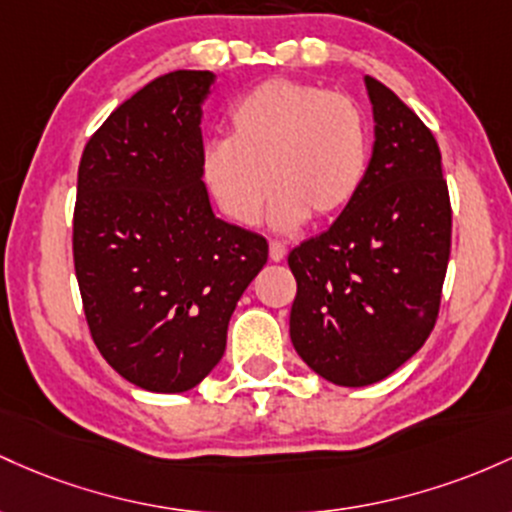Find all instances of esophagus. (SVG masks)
<instances>
[{"instance_id": "obj_1", "label": "esophagus", "mask_w": 512, "mask_h": 512, "mask_svg": "<svg viewBox=\"0 0 512 512\" xmlns=\"http://www.w3.org/2000/svg\"><path fill=\"white\" fill-rule=\"evenodd\" d=\"M285 246L283 244H278V241H271V244H268V256H271V261L273 263H280L285 258Z\"/></svg>"}]
</instances>
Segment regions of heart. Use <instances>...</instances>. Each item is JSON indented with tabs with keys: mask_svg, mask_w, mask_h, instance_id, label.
<instances>
[{
	"mask_svg": "<svg viewBox=\"0 0 512 512\" xmlns=\"http://www.w3.org/2000/svg\"><path fill=\"white\" fill-rule=\"evenodd\" d=\"M227 120L229 137L200 149V176L217 208L241 227L261 217L268 181L278 232H295L312 212L329 220L363 186L370 130L348 96L268 79L241 96Z\"/></svg>",
	"mask_w": 512,
	"mask_h": 512,
	"instance_id": "obj_1",
	"label": "heart"
}]
</instances>
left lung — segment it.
I'll use <instances>...</instances> for the list:
<instances>
[{
  "instance_id": "1",
  "label": "left lung",
  "mask_w": 512,
  "mask_h": 512,
  "mask_svg": "<svg viewBox=\"0 0 512 512\" xmlns=\"http://www.w3.org/2000/svg\"><path fill=\"white\" fill-rule=\"evenodd\" d=\"M375 145L365 179L338 220L302 241L290 338L338 387L389 377L426 343L450 258L452 210L440 149L392 89L365 77Z\"/></svg>"
}]
</instances>
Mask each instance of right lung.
<instances>
[{"mask_svg": "<svg viewBox=\"0 0 512 512\" xmlns=\"http://www.w3.org/2000/svg\"><path fill=\"white\" fill-rule=\"evenodd\" d=\"M212 86L208 70L142 86L79 164L74 271L91 338L120 377L157 394L215 370L239 297L268 261L261 234L212 212L200 176Z\"/></svg>", "mask_w": 512, "mask_h": 512, "instance_id": "1", "label": "right lung"}]
</instances>
